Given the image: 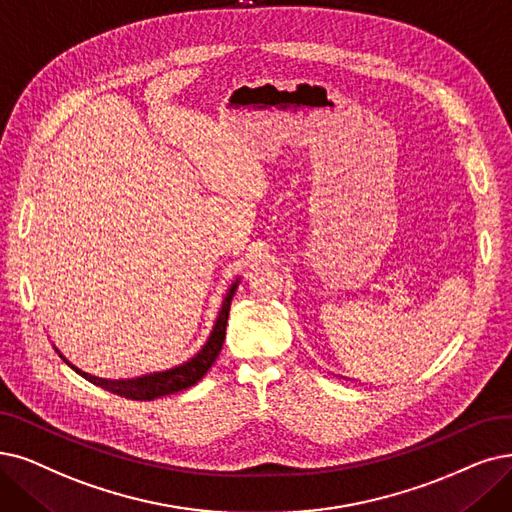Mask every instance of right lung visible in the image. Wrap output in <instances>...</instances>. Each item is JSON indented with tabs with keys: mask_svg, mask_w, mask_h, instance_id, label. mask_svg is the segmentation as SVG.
Returning <instances> with one entry per match:
<instances>
[{
	"mask_svg": "<svg viewBox=\"0 0 512 512\" xmlns=\"http://www.w3.org/2000/svg\"><path fill=\"white\" fill-rule=\"evenodd\" d=\"M237 285H239V279L231 285L227 296H224L222 306L218 311V317H216V323L212 327V334L206 340V344L201 346L195 357H191L189 361H185L182 365L172 367V370L153 372V374H145V376H138V378H126V380H107V378L92 376L88 372H81L79 367L69 363L65 359V355L60 353L58 349H56V353L67 365H71V370H75L81 378H86L88 382H92L100 388H105V391H109V393H115L119 397H126V399H132V401H153L157 397H166V395H172V393H178V391H185V388L197 384L203 376L208 374V370L214 365L216 357L220 355L224 334H227L231 300L235 296Z\"/></svg>",
	"mask_w": 512,
	"mask_h": 512,
	"instance_id": "right-lung-1",
	"label": "right lung"
}]
</instances>
